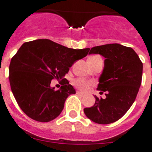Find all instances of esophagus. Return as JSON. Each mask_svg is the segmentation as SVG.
Returning a JSON list of instances; mask_svg holds the SVG:
<instances>
[{
  "instance_id": "esophagus-1",
  "label": "esophagus",
  "mask_w": 152,
  "mask_h": 152,
  "mask_svg": "<svg viewBox=\"0 0 152 152\" xmlns=\"http://www.w3.org/2000/svg\"><path fill=\"white\" fill-rule=\"evenodd\" d=\"M77 94H79V95H81V96H84V95H85V94H84L83 92L79 91H77Z\"/></svg>"
}]
</instances>
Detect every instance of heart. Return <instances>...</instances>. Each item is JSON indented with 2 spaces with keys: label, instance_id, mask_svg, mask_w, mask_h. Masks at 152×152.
Returning <instances> with one entry per match:
<instances>
[{
  "label": "heart",
  "instance_id": "obj_1",
  "mask_svg": "<svg viewBox=\"0 0 152 152\" xmlns=\"http://www.w3.org/2000/svg\"><path fill=\"white\" fill-rule=\"evenodd\" d=\"M73 84L76 88H77L78 89L82 91H87L89 90L90 87L91 86L93 83L91 82V81H85L83 79L77 78L75 79V81H74Z\"/></svg>",
  "mask_w": 152,
  "mask_h": 152
}]
</instances>
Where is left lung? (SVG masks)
<instances>
[{
	"mask_svg": "<svg viewBox=\"0 0 152 152\" xmlns=\"http://www.w3.org/2000/svg\"><path fill=\"white\" fill-rule=\"evenodd\" d=\"M105 58L98 90L106 98H98L92 107L84 109L90 120L101 124L115 122L124 115L134 103L142 78L143 64L132 48L109 44L92 48L89 54Z\"/></svg>",
	"mask_w": 152,
	"mask_h": 152,
	"instance_id": "obj_1",
	"label": "left lung"
}]
</instances>
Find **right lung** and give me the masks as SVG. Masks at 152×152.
<instances>
[{
    "instance_id": "add662e5",
    "label": "right lung",
    "mask_w": 152,
    "mask_h": 152,
    "mask_svg": "<svg viewBox=\"0 0 152 152\" xmlns=\"http://www.w3.org/2000/svg\"><path fill=\"white\" fill-rule=\"evenodd\" d=\"M89 50L68 48L48 39L24 43L9 66L11 88L20 109L41 122L56 118L67 97L76 93L64 77L76 61L87 56ZM53 79L62 80L59 90L50 87Z\"/></svg>"
}]
</instances>
